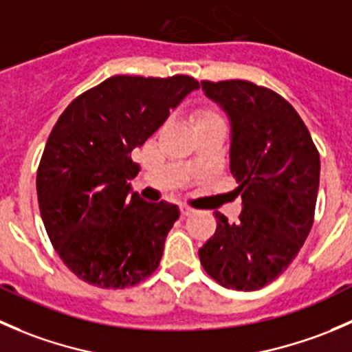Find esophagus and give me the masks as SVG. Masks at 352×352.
I'll use <instances>...</instances> for the list:
<instances>
[{
	"label": "esophagus",
	"mask_w": 352,
	"mask_h": 352,
	"mask_svg": "<svg viewBox=\"0 0 352 352\" xmlns=\"http://www.w3.org/2000/svg\"><path fill=\"white\" fill-rule=\"evenodd\" d=\"M179 214H181V219H186V217H190V215H193L195 210L191 207H186V205H181Z\"/></svg>",
	"instance_id": "1"
}]
</instances>
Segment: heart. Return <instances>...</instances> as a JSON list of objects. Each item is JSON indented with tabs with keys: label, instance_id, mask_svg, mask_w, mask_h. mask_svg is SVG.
<instances>
[{
	"label": "heart",
	"instance_id": "b5f03b06",
	"mask_svg": "<svg viewBox=\"0 0 352 352\" xmlns=\"http://www.w3.org/2000/svg\"><path fill=\"white\" fill-rule=\"evenodd\" d=\"M190 121L195 130L201 126H208V124L224 123L221 113L214 106H208V104H201V106L195 107L190 114Z\"/></svg>",
	"mask_w": 352,
	"mask_h": 352
}]
</instances>
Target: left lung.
Wrapping results in <instances>:
<instances>
[{
	"mask_svg": "<svg viewBox=\"0 0 352 352\" xmlns=\"http://www.w3.org/2000/svg\"><path fill=\"white\" fill-rule=\"evenodd\" d=\"M231 118V173L243 210L236 222L215 212L217 229L198 250L221 286L256 291L276 280L301 250L315 219L320 154L296 109L246 80H201Z\"/></svg>",
	"mask_w": 352,
	"mask_h": 352,
	"instance_id": "1",
	"label": "left lung"
}]
</instances>
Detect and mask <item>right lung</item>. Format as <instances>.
<instances>
[{"instance_id":"right-lung-1","label":"right lung","mask_w":352,"mask_h":352,"mask_svg":"<svg viewBox=\"0 0 352 352\" xmlns=\"http://www.w3.org/2000/svg\"><path fill=\"white\" fill-rule=\"evenodd\" d=\"M188 75H116L80 94L53 126L37 169V200L59 258L78 279L137 286L155 272L176 205L130 195L142 147L191 90Z\"/></svg>"}]
</instances>
